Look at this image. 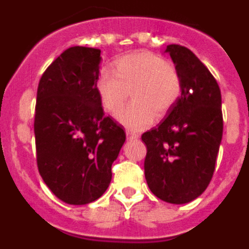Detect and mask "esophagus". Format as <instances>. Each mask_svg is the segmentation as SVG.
<instances>
[{"mask_svg":"<svg viewBox=\"0 0 249 249\" xmlns=\"http://www.w3.org/2000/svg\"><path fill=\"white\" fill-rule=\"evenodd\" d=\"M126 136H127V138H128V140H137V138H138L137 133L129 131V129H127V131H126Z\"/></svg>","mask_w":249,"mask_h":249,"instance_id":"34e87169","label":"esophagus"}]
</instances>
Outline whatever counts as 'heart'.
<instances>
[{
    "mask_svg": "<svg viewBox=\"0 0 249 249\" xmlns=\"http://www.w3.org/2000/svg\"><path fill=\"white\" fill-rule=\"evenodd\" d=\"M116 72L103 70L97 81V92L103 108L109 114L121 111L129 91V103L117 116L131 131H142L164 117L181 94V77L173 65L162 57L137 51L114 62Z\"/></svg>",
    "mask_w": 249,
    "mask_h": 249,
    "instance_id": "heart-1",
    "label": "heart"
}]
</instances>
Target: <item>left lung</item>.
<instances>
[{
	"label": "left lung",
	"instance_id": "left-lung-1",
	"mask_svg": "<svg viewBox=\"0 0 249 249\" xmlns=\"http://www.w3.org/2000/svg\"><path fill=\"white\" fill-rule=\"evenodd\" d=\"M181 77V94L167 117L142 135L149 190L168 203L184 204L206 191L223 135L218 83L192 51L168 45Z\"/></svg>",
	"mask_w": 249,
	"mask_h": 249
}]
</instances>
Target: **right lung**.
Masks as SVG:
<instances>
[{"mask_svg":"<svg viewBox=\"0 0 249 249\" xmlns=\"http://www.w3.org/2000/svg\"><path fill=\"white\" fill-rule=\"evenodd\" d=\"M101 61L98 48L70 47L51 63L37 89V166L52 193L68 204L91 203L106 192L126 141L122 127L103 112Z\"/></svg>","mask_w":249,"mask_h":249,"instance_id":"right-lung-1","label":"right lung"}]
</instances>
